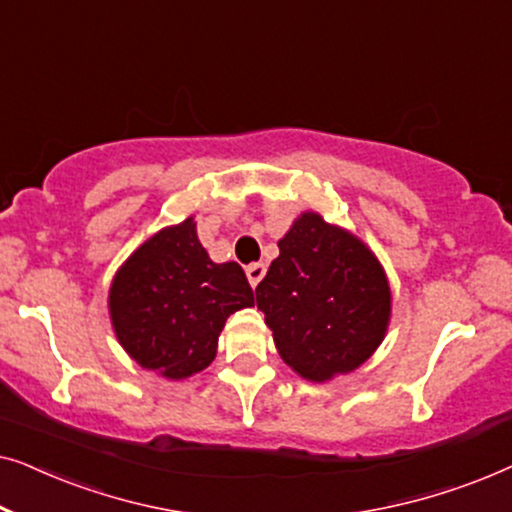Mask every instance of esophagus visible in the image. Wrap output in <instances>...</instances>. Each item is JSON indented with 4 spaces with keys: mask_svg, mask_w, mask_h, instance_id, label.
Masks as SVG:
<instances>
[{
    "mask_svg": "<svg viewBox=\"0 0 512 512\" xmlns=\"http://www.w3.org/2000/svg\"><path fill=\"white\" fill-rule=\"evenodd\" d=\"M247 277L251 286H258V282L265 277V265L263 263H251L247 265Z\"/></svg>",
    "mask_w": 512,
    "mask_h": 512,
    "instance_id": "obj_1",
    "label": "esophagus"
}]
</instances>
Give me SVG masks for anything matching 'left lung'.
I'll return each mask as SVG.
<instances>
[{
	"label": "left lung",
	"mask_w": 512,
	"mask_h": 512,
	"mask_svg": "<svg viewBox=\"0 0 512 512\" xmlns=\"http://www.w3.org/2000/svg\"><path fill=\"white\" fill-rule=\"evenodd\" d=\"M277 352L298 375L326 382L352 373L384 338L389 282L366 244L307 212L279 240L256 286Z\"/></svg>",
	"instance_id": "left-lung-1"
}]
</instances>
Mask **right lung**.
I'll use <instances>...</instances> for the list:
<instances>
[{
  "label": "right lung",
  "instance_id": "1",
  "mask_svg": "<svg viewBox=\"0 0 512 512\" xmlns=\"http://www.w3.org/2000/svg\"><path fill=\"white\" fill-rule=\"evenodd\" d=\"M254 305L235 261L214 263L193 219L160 230L132 254L109 291L116 335L142 368L181 380L207 368L230 314Z\"/></svg>",
  "mask_w": 512,
  "mask_h": 512
}]
</instances>
